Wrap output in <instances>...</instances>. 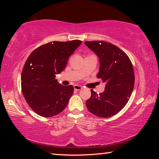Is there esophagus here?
<instances>
[{"mask_svg":"<svg viewBox=\"0 0 159 159\" xmlns=\"http://www.w3.org/2000/svg\"><path fill=\"white\" fill-rule=\"evenodd\" d=\"M74 90H80L82 89L81 86H80L79 85H75L74 86Z\"/></svg>","mask_w":159,"mask_h":159,"instance_id":"34e87169","label":"esophagus"}]
</instances>
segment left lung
Here are the masks:
<instances>
[{
	"label": "left lung",
	"instance_id": "left-lung-1",
	"mask_svg": "<svg viewBox=\"0 0 159 159\" xmlns=\"http://www.w3.org/2000/svg\"><path fill=\"white\" fill-rule=\"evenodd\" d=\"M85 44L98 56L100 66L97 77L106 82L103 93L98 95L90 90L86 106L97 116L111 117L118 114L130 98L134 84L133 64L123 51L110 43L85 41Z\"/></svg>",
	"mask_w": 159,
	"mask_h": 159
}]
</instances>
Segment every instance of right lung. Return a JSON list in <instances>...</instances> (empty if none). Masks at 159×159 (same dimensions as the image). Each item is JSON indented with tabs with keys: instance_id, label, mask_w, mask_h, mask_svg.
<instances>
[{
	"instance_id": "right-lung-1",
	"label": "right lung",
	"mask_w": 159,
	"mask_h": 159,
	"mask_svg": "<svg viewBox=\"0 0 159 159\" xmlns=\"http://www.w3.org/2000/svg\"><path fill=\"white\" fill-rule=\"evenodd\" d=\"M81 43L79 40L50 42L29 56L21 72V91L37 114L52 117L66 108L74 87L60 84L55 77L64 71L69 57Z\"/></svg>"
}]
</instances>
